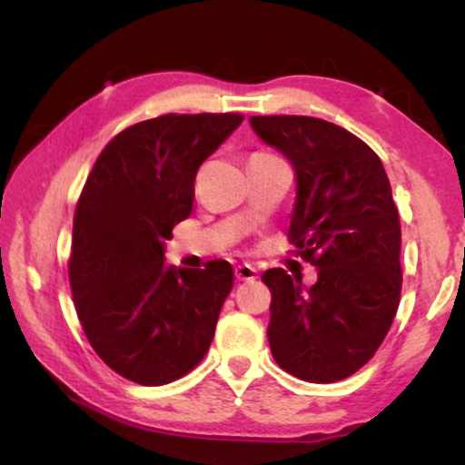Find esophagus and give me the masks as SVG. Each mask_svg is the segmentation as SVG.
Wrapping results in <instances>:
<instances>
[{
  "label": "esophagus",
  "instance_id": "1",
  "mask_svg": "<svg viewBox=\"0 0 465 465\" xmlns=\"http://www.w3.org/2000/svg\"><path fill=\"white\" fill-rule=\"evenodd\" d=\"M235 279L238 281H254L258 279V269L252 264H240L235 266Z\"/></svg>",
  "mask_w": 465,
  "mask_h": 465
}]
</instances>
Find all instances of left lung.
Returning a JSON list of instances; mask_svg holds the SVG:
<instances>
[{
	"label": "left lung",
	"mask_w": 465,
	"mask_h": 465,
	"mask_svg": "<svg viewBox=\"0 0 465 465\" xmlns=\"http://www.w3.org/2000/svg\"><path fill=\"white\" fill-rule=\"evenodd\" d=\"M262 143L295 170L289 238L318 281L305 287L282 269L271 289V352L291 375L334 383L380 349L402 291L400 217L383 163L369 145L313 116H250Z\"/></svg>",
	"instance_id": "left-lung-1"
}]
</instances>
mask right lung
Listing matches in <instances>:
<instances>
[{"instance_id":"right-lung-1","label":"right lung","mask_w":465,"mask_h":465,"mask_svg":"<svg viewBox=\"0 0 465 465\" xmlns=\"http://www.w3.org/2000/svg\"><path fill=\"white\" fill-rule=\"evenodd\" d=\"M242 114H163L102 149L77 201L69 282L84 332L104 363L163 385L207 355L233 287L232 264L174 269L163 258L193 211L196 170Z\"/></svg>"}]
</instances>
